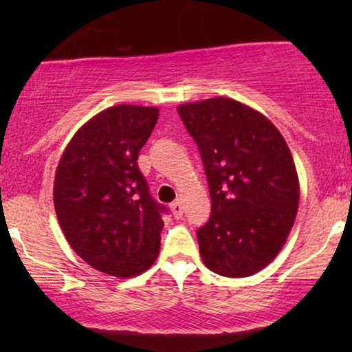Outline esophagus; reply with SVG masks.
I'll return each mask as SVG.
<instances>
[{
  "instance_id": "34e87169",
  "label": "esophagus",
  "mask_w": 352,
  "mask_h": 352,
  "mask_svg": "<svg viewBox=\"0 0 352 352\" xmlns=\"http://www.w3.org/2000/svg\"><path fill=\"white\" fill-rule=\"evenodd\" d=\"M170 208H171V213H173V216H175V218H181L182 213H184V208H182L179 200L173 201V204L170 205Z\"/></svg>"
}]
</instances>
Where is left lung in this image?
I'll use <instances>...</instances> for the list:
<instances>
[{"mask_svg": "<svg viewBox=\"0 0 352 352\" xmlns=\"http://www.w3.org/2000/svg\"><path fill=\"white\" fill-rule=\"evenodd\" d=\"M199 147L211 197L208 223L197 229L205 266L248 277L266 267L290 234L300 200L285 139L263 113L229 98L177 107Z\"/></svg>", "mask_w": 352, "mask_h": 352, "instance_id": "left-lung-1", "label": "left lung"}]
</instances>
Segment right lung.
Segmentation results:
<instances>
[{
	"label": "right lung",
	"mask_w": 352,
	"mask_h": 352,
	"mask_svg": "<svg viewBox=\"0 0 352 352\" xmlns=\"http://www.w3.org/2000/svg\"><path fill=\"white\" fill-rule=\"evenodd\" d=\"M158 120V109L115 105L81 126L62 153L54 206L67 242L98 271L138 276L160 252L162 214L139 171V151Z\"/></svg>",
	"instance_id": "right-lung-1"
}]
</instances>
